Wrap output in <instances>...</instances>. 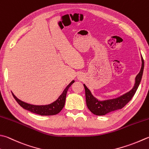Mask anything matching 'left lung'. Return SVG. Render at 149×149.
Here are the masks:
<instances>
[{"label":"left lung","mask_w":149,"mask_h":149,"mask_svg":"<svg viewBox=\"0 0 149 149\" xmlns=\"http://www.w3.org/2000/svg\"><path fill=\"white\" fill-rule=\"evenodd\" d=\"M141 68L139 74L136 75L135 79V84L132 89L130 90L129 92L123 94L120 97L112 99V100L99 101L92 95L91 92L87 88L85 84H84V87L85 89L86 95V103L88 109L90 111L94 114L97 116H104L108 113H110L116 110L121 109L123 108L129 102L132 100L133 96L138 89L141 82L143 73L144 69V61L141 57Z\"/></svg>","instance_id":"8db88e82"}]
</instances>
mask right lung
I'll return each mask as SVG.
<instances>
[{
    "label": "right lung",
    "mask_w": 149,
    "mask_h": 149,
    "mask_svg": "<svg viewBox=\"0 0 149 149\" xmlns=\"http://www.w3.org/2000/svg\"><path fill=\"white\" fill-rule=\"evenodd\" d=\"M74 82V81H72V82L66 87V88L64 90V91L63 92L62 94L58 97L56 101L53 102V103L51 104H47V105H34V104L26 103L25 102L19 100L13 93L12 95L13 96V97L15 98V100L17 103H19V105L20 107H22L23 109L28 110V111H30L31 112L37 113V114H39L40 116L55 115L57 114V113H59L61 111V110L63 109V107L65 106V104L67 91H68L70 86Z\"/></svg>",
    "instance_id": "1"
}]
</instances>
